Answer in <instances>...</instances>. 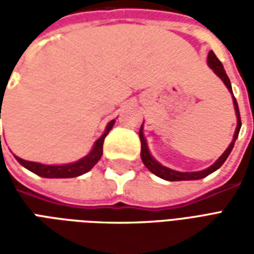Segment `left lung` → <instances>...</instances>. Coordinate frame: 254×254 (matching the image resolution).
Returning <instances> with one entry per match:
<instances>
[{"label":"left lung","mask_w":254,"mask_h":254,"mask_svg":"<svg viewBox=\"0 0 254 254\" xmlns=\"http://www.w3.org/2000/svg\"><path fill=\"white\" fill-rule=\"evenodd\" d=\"M207 64L208 66L212 69L213 73L223 81L224 85H226L227 89L230 91V94L233 95V88H231V83H230L229 76L226 74V70H224L223 65H222V63L216 58V56H215V53H213L212 50L208 53ZM233 103H234L235 116H237V127H235L234 136H233V140H231V143H230L229 147L226 148V151H224L223 154L219 156L218 160H215L213 165H211L209 167H207V169H204V170L201 171H177L173 170V169H169V167H166V166L163 165H160L159 162L155 159L154 156L151 155V152H149L148 144H147V140L144 137L143 122V125L140 127V132H138V136H140V141H141V154H140V156H141V160H143L144 166H145L152 174L158 176L159 178H162V180H166V181H194V180H201L204 177L209 176L213 171L218 170L219 167L226 162L227 156H229L230 152H231V149L234 147L235 140L238 137V133H240L241 129L240 110H238V105H237V100H235L234 95H233Z\"/></svg>","instance_id":"1"}]
</instances>
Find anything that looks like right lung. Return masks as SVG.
<instances>
[{"label":"right lung","mask_w":254,"mask_h":254,"mask_svg":"<svg viewBox=\"0 0 254 254\" xmlns=\"http://www.w3.org/2000/svg\"><path fill=\"white\" fill-rule=\"evenodd\" d=\"M2 99V96H1ZM2 106V103H1ZM1 106H0V120H1ZM116 120H111L107 127H106L105 132L100 136L96 141H95L94 147L89 151L88 154L85 155L81 159L72 162V163H66V165H43V163H38V162H30V160H24L16 156L14 158L19 162L20 165L25 167L27 170L32 171L34 174L43 178H73V177L83 176L85 173H88L92 167H94L99 159L102 158L103 154V141L107 133L110 132L111 127H114ZM0 144H1V134H0Z\"/></svg>","instance_id":"obj_1"}]
</instances>
